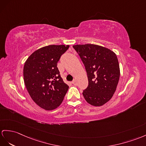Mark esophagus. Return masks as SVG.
<instances>
[{
	"label": "esophagus",
	"instance_id": "34e87169",
	"mask_svg": "<svg viewBox=\"0 0 146 146\" xmlns=\"http://www.w3.org/2000/svg\"><path fill=\"white\" fill-rule=\"evenodd\" d=\"M72 84H74V85H77V82H76V80H74L72 82Z\"/></svg>",
	"mask_w": 146,
	"mask_h": 146
}]
</instances>
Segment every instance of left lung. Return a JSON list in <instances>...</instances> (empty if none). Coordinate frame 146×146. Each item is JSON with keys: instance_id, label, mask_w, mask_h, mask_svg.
<instances>
[{"instance_id": "8db88e82", "label": "left lung", "mask_w": 146, "mask_h": 146, "mask_svg": "<svg viewBox=\"0 0 146 146\" xmlns=\"http://www.w3.org/2000/svg\"><path fill=\"white\" fill-rule=\"evenodd\" d=\"M73 48L87 74L88 85L83 91L84 98L93 106L104 105L112 98L119 79V66L116 54L96 44H77Z\"/></svg>"}]
</instances>
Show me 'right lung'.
<instances>
[{
  "label": "right lung",
  "instance_id": "add662e5",
  "mask_svg": "<svg viewBox=\"0 0 146 146\" xmlns=\"http://www.w3.org/2000/svg\"><path fill=\"white\" fill-rule=\"evenodd\" d=\"M69 45H49L28 57L23 67V79L31 98L41 108L52 110L61 104L69 86L64 82L58 62Z\"/></svg>",
  "mask_w": 146,
  "mask_h": 146
}]
</instances>
